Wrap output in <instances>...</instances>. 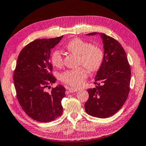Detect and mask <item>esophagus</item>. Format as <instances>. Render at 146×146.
<instances>
[{
	"mask_svg": "<svg viewBox=\"0 0 146 146\" xmlns=\"http://www.w3.org/2000/svg\"><path fill=\"white\" fill-rule=\"evenodd\" d=\"M67 89L70 92H77L78 91V89H74V88H67Z\"/></svg>",
	"mask_w": 146,
	"mask_h": 146,
	"instance_id": "obj_1",
	"label": "esophagus"
}]
</instances>
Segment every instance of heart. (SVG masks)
<instances>
[{
	"instance_id": "obj_1",
	"label": "heart",
	"mask_w": 146,
	"mask_h": 146,
	"mask_svg": "<svg viewBox=\"0 0 146 146\" xmlns=\"http://www.w3.org/2000/svg\"><path fill=\"white\" fill-rule=\"evenodd\" d=\"M66 48L71 53L78 55V64L84 67L70 70L61 74L60 79L64 83L73 87L82 86L87 76L86 68L91 72L99 70L102 64L104 54L102 49L96 45L80 38H73L66 44ZM51 62L55 67H61L63 64L62 55L59 50H55L51 55Z\"/></svg>"
}]
</instances>
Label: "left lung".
Returning a JSON list of instances; mask_svg holds the SVG:
<instances>
[{
    "mask_svg": "<svg viewBox=\"0 0 146 146\" xmlns=\"http://www.w3.org/2000/svg\"><path fill=\"white\" fill-rule=\"evenodd\" d=\"M98 34L102 39L104 57L102 64L95 76L96 87L89 89V99L85 110L89 115L107 118L120 110L129 92L131 70L126 52L119 42L103 33Z\"/></svg>",
    "mask_w": 146,
    "mask_h": 146,
    "instance_id": "obj_1",
    "label": "left lung"
}]
</instances>
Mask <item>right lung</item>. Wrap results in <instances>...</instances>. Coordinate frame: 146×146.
Here are the masks:
<instances>
[{
    "instance_id": "obj_1",
    "label": "right lung",
    "mask_w": 146,
    "mask_h": 146,
    "mask_svg": "<svg viewBox=\"0 0 146 146\" xmlns=\"http://www.w3.org/2000/svg\"><path fill=\"white\" fill-rule=\"evenodd\" d=\"M62 37L39 39L28 44L18 55L13 75L17 97L22 109L29 117L41 123L54 121L63 111L61 100L65 96L64 87L58 85L50 92L45 91L57 80L52 74L50 51Z\"/></svg>"
}]
</instances>
